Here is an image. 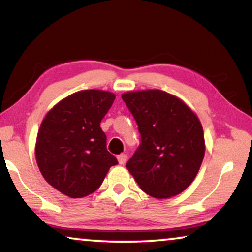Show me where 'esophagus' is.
Wrapping results in <instances>:
<instances>
[{
	"instance_id": "34e87169",
	"label": "esophagus",
	"mask_w": 252,
	"mask_h": 252,
	"mask_svg": "<svg viewBox=\"0 0 252 252\" xmlns=\"http://www.w3.org/2000/svg\"><path fill=\"white\" fill-rule=\"evenodd\" d=\"M117 159H118L120 165H124L127 160V155L126 154H120V155H118V157H117Z\"/></svg>"
}]
</instances>
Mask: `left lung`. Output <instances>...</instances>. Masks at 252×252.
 I'll use <instances>...</instances> for the list:
<instances>
[{"label":"left lung","mask_w":252,"mask_h":252,"mask_svg":"<svg viewBox=\"0 0 252 252\" xmlns=\"http://www.w3.org/2000/svg\"><path fill=\"white\" fill-rule=\"evenodd\" d=\"M122 98L141 135L127 170L153 197L180 194L195 179L204 157L198 118L181 99L158 89L126 93Z\"/></svg>","instance_id":"1"}]
</instances>
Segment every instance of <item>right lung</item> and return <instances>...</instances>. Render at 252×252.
<instances>
[{
    "mask_svg": "<svg viewBox=\"0 0 252 252\" xmlns=\"http://www.w3.org/2000/svg\"><path fill=\"white\" fill-rule=\"evenodd\" d=\"M115 98L110 92L81 91L44 117L36 137V163L48 184L62 194L72 198L92 194L118 164L99 127Z\"/></svg>",
    "mask_w": 252,
    "mask_h": 252,
    "instance_id": "right-lung-1",
    "label": "right lung"
}]
</instances>
